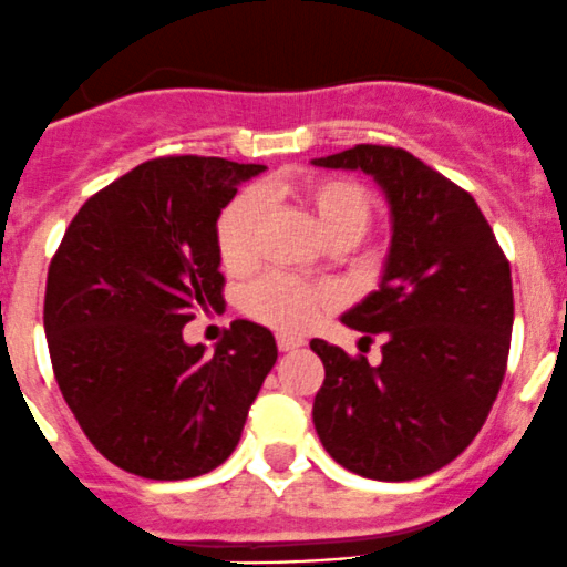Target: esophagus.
I'll list each match as a JSON object with an SVG mask.
<instances>
[{"mask_svg": "<svg viewBox=\"0 0 567 567\" xmlns=\"http://www.w3.org/2000/svg\"><path fill=\"white\" fill-rule=\"evenodd\" d=\"M277 346L279 351H296V348L305 346V340L296 334H277Z\"/></svg>", "mask_w": 567, "mask_h": 567, "instance_id": "esophagus-1", "label": "esophagus"}]
</instances>
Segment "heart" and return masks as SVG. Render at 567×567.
Returning <instances> with one entry per match:
<instances>
[{"instance_id":"1","label":"heart","mask_w":567,"mask_h":567,"mask_svg":"<svg viewBox=\"0 0 567 567\" xmlns=\"http://www.w3.org/2000/svg\"><path fill=\"white\" fill-rule=\"evenodd\" d=\"M266 194L301 205L316 219L326 241L334 247L359 241L375 214L373 194L351 177H299V181L274 183ZM262 210L266 205L257 192H241L221 210L216 221V249L227 271H249L257 262ZM334 305L337 290L331 285L290 277V274H266L241 296V307L249 318L279 331L307 329Z\"/></svg>"}]
</instances>
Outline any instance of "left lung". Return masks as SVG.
Returning <instances> with one entry per match:
<instances>
[{"mask_svg":"<svg viewBox=\"0 0 567 567\" xmlns=\"http://www.w3.org/2000/svg\"><path fill=\"white\" fill-rule=\"evenodd\" d=\"M384 188L392 247L379 290L342 323L384 340L381 364L312 340L326 368L312 422L348 472L416 480L472 444L499 394L513 331L511 262L474 197L403 147L316 158Z\"/></svg>","mask_w":567,"mask_h":567,"instance_id":"8db88e82","label":"left lung"}]
</instances>
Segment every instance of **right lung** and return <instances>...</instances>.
Masks as SVG:
<instances>
[{"label":"right lung","mask_w":567,"mask_h":567,"mask_svg":"<svg viewBox=\"0 0 567 567\" xmlns=\"http://www.w3.org/2000/svg\"><path fill=\"white\" fill-rule=\"evenodd\" d=\"M262 164L164 156L87 199L45 279L43 326L68 409L114 466L188 480L230 458L277 362L266 326L233 320L205 357L183 342L221 301L216 219Z\"/></svg>","instance_id":"right-lung-1"}]
</instances>
